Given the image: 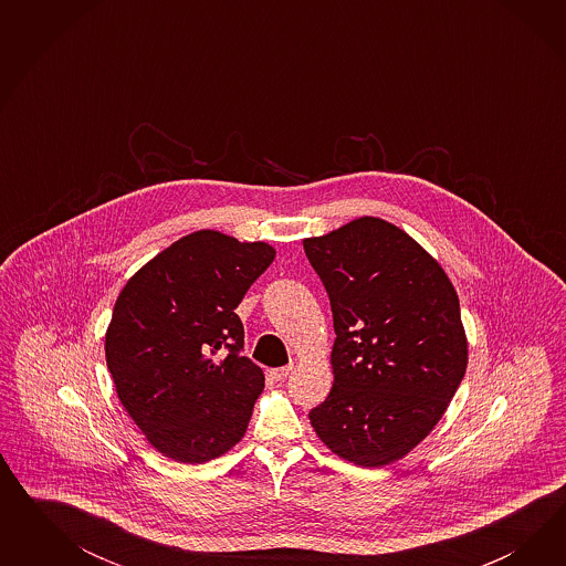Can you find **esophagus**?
I'll return each instance as SVG.
<instances>
[{
	"mask_svg": "<svg viewBox=\"0 0 566 566\" xmlns=\"http://www.w3.org/2000/svg\"><path fill=\"white\" fill-rule=\"evenodd\" d=\"M292 369H294V365H286V367H275V369H272L270 374H272L275 381H280V379L291 376Z\"/></svg>",
	"mask_w": 566,
	"mask_h": 566,
	"instance_id": "34e87169",
	"label": "esophagus"
}]
</instances>
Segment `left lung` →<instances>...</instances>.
Returning a JSON list of instances; mask_svg holds the SVG:
<instances>
[{
    "label": "left lung",
    "mask_w": 566,
    "mask_h": 566,
    "mask_svg": "<svg viewBox=\"0 0 566 566\" xmlns=\"http://www.w3.org/2000/svg\"><path fill=\"white\" fill-rule=\"evenodd\" d=\"M303 247L336 332L334 386L308 412L311 426L344 461L395 463L442 419L467 371L457 291L417 240L379 218Z\"/></svg>",
    "instance_id": "8db88e82"
}]
</instances>
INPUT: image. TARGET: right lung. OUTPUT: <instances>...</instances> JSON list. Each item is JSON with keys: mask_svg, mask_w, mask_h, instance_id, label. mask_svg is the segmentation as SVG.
I'll return each mask as SVG.
<instances>
[{"mask_svg": "<svg viewBox=\"0 0 566 566\" xmlns=\"http://www.w3.org/2000/svg\"><path fill=\"white\" fill-rule=\"evenodd\" d=\"M268 242L199 230L133 275L105 332L122 407L157 452L199 464L239 444L263 390L234 308L274 261Z\"/></svg>", "mask_w": 566, "mask_h": 566, "instance_id": "1", "label": "right lung"}]
</instances>
